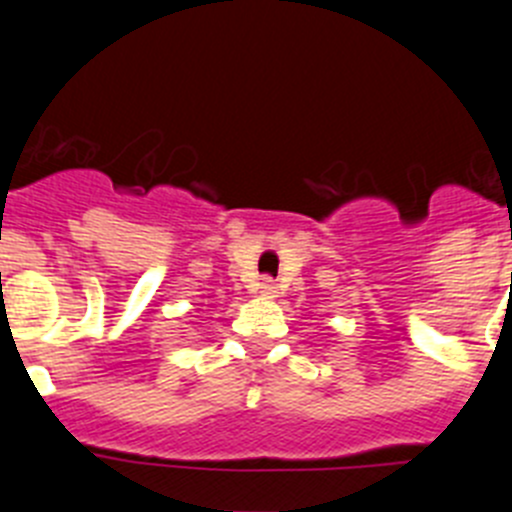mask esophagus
I'll list each match as a JSON object with an SVG mask.
<instances>
[{"label":"esophagus","mask_w":512,"mask_h":512,"mask_svg":"<svg viewBox=\"0 0 512 512\" xmlns=\"http://www.w3.org/2000/svg\"><path fill=\"white\" fill-rule=\"evenodd\" d=\"M261 295L269 297V300H274V297H277V287H274L271 282H264L261 284Z\"/></svg>","instance_id":"34e87169"}]
</instances>
